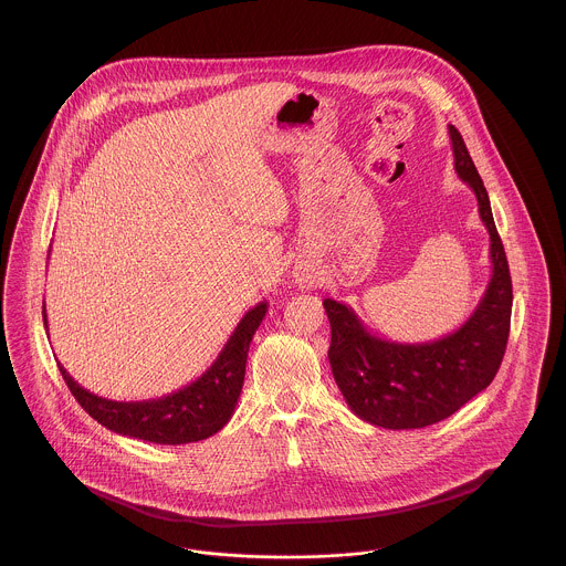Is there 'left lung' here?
Wrapping results in <instances>:
<instances>
[{"label":"left lung","mask_w":566,"mask_h":566,"mask_svg":"<svg viewBox=\"0 0 566 566\" xmlns=\"http://www.w3.org/2000/svg\"><path fill=\"white\" fill-rule=\"evenodd\" d=\"M458 178L478 199L490 235L492 275L473 314L439 339L399 344L371 333L354 310L324 298L331 323L328 363L346 403L360 420L411 431L446 420L490 386L507 348L512 275L484 182L454 125H448Z\"/></svg>","instance_id":"left-lung-1"}]
</instances>
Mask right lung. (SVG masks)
<instances>
[{"label":"right lung","mask_w":566,"mask_h":566,"mask_svg":"<svg viewBox=\"0 0 566 566\" xmlns=\"http://www.w3.org/2000/svg\"><path fill=\"white\" fill-rule=\"evenodd\" d=\"M265 314L268 301H261L248 310L206 374L161 399L112 401L82 388L61 363L59 371L84 411L112 432L161 446L201 441L212 437L231 420L242 395L250 342ZM42 316L44 326L49 328L46 307H42Z\"/></svg>","instance_id":"right-lung-1"}]
</instances>
